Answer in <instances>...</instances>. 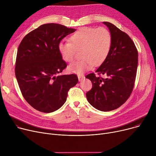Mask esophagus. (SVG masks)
<instances>
[{
    "label": "esophagus",
    "instance_id": "obj_1",
    "mask_svg": "<svg viewBox=\"0 0 156 156\" xmlns=\"http://www.w3.org/2000/svg\"><path fill=\"white\" fill-rule=\"evenodd\" d=\"M78 79H79V81L80 82L84 79V76L82 75H78Z\"/></svg>",
    "mask_w": 156,
    "mask_h": 156
}]
</instances>
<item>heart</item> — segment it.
I'll list each match as a JSON object with an SVG mask.
<instances>
[{"instance_id": "heart-1", "label": "heart", "mask_w": 156, "mask_h": 156, "mask_svg": "<svg viewBox=\"0 0 156 156\" xmlns=\"http://www.w3.org/2000/svg\"><path fill=\"white\" fill-rule=\"evenodd\" d=\"M112 43V34L105 27H83L70 36V42L61 41L58 50L62 58L67 62L74 60L76 50H82V59L68 67L69 72L80 75L105 61L110 51Z\"/></svg>"}]
</instances>
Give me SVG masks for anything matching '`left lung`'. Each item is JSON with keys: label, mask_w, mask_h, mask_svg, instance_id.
Here are the masks:
<instances>
[{"label": "left lung", "mask_w": 156, "mask_h": 156, "mask_svg": "<svg viewBox=\"0 0 156 156\" xmlns=\"http://www.w3.org/2000/svg\"><path fill=\"white\" fill-rule=\"evenodd\" d=\"M110 32L112 43L105 61L94 73L86 78L92 82L93 87L86 93L88 102L102 112H109L121 106L130 96L134 86L138 51L132 39L114 24L103 22Z\"/></svg>", "instance_id": "1"}]
</instances>
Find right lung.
Masks as SVG:
<instances>
[{"mask_svg":"<svg viewBox=\"0 0 156 156\" xmlns=\"http://www.w3.org/2000/svg\"><path fill=\"white\" fill-rule=\"evenodd\" d=\"M76 31L59 24H44L26 35L18 47L16 77L23 97L36 110H57L77 83L76 74H60L67 64L58 50L61 40Z\"/></svg>","mask_w":156,"mask_h":156,"instance_id":"right-lung-1","label":"right lung"}]
</instances>
